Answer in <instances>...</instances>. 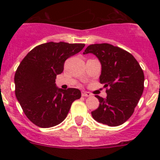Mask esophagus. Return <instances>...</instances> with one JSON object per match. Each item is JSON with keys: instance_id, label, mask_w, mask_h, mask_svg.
<instances>
[{"instance_id": "esophagus-1", "label": "esophagus", "mask_w": 160, "mask_h": 160, "mask_svg": "<svg viewBox=\"0 0 160 160\" xmlns=\"http://www.w3.org/2000/svg\"><path fill=\"white\" fill-rule=\"evenodd\" d=\"M82 97H90V96H91V94L90 92H87V91H82Z\"/></svg>"}]
</instances>
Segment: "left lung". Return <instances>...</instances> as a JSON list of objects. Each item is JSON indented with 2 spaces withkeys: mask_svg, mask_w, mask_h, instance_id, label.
I'll use <instances>...</instances> for the list:
<instances>
[{
  "mask_svg": "<svg viewBox=\"0 0 160 160\" xmlns=\"http://www.w3.org/2000/svg\"><path fill=\"white\" fill-rule=\"evenodd\" d=\"M93 53L102 66L100 83L107 87L106 98L96 95L99 107L91 114L94 120L117 127L132 115L144 89V74L133 55L111 44L90 45L83 54Z\"/></svg>",
  "mask_w": 160,
  "mask_h": 160,
  "instance_id": "8db88e82",
  "label": "left lung"
}]
</instances>
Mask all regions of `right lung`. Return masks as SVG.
Listing matches in <instances>:
<instances>
[{
  "instance_id": "obj_1",
  "label": "right lung",
  "mask_w": 160,
  "mask_h": 160,
  "mask_svg": "<svg viewBox=\"0 0 160 160\" xmlns=\"http://www.w3.org/2000/svg\"><path fill=\"white\" fill-rule=\"evenodd\" d=\"M85 44L47 42L28 53L14 76L15 94L24 113L33 124L49 128L66 118L71 104L81 98L78 89L62 90L55 79L65 61L80 52Z\"/></svg>"
}]
</instances>
